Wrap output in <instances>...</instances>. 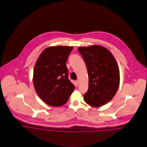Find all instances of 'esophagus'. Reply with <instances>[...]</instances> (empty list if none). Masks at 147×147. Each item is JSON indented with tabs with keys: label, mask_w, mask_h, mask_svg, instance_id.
I'll return each mask as SVG.
<instances>
[{
	"label": "esophagus",
	"mask_w": 147,
	"mask_h": 147,
	"mask_svg": "<svg viewBox=\"0 0 147 147\" xmlns=\"http://www.w3.org/2000/svg\"><path fill=\"white\" fill-rule=\"evenodd\" d=\"M75 83H76V85H79V81L76 80V81L75 82Z\"/></svg>",
	"instance_id": "34e87169"
}]
</instances>
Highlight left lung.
I'll use <instances>...</instances> for the list:
<instances>
[{"mask_svg": "<svg viewBox=\"0 0 147 147\" xmlns=\"http://www.w3.org/2000/svg\"><path fill=\"white\" fill-rule=\"evenodd\" d=\"M86 63L89 76L84 101L93 107H100L111 100L120 82L119 69L111 53L105 47L92 45L79 47Z\"/></svg>", "mask_w": 147, "mask_h": 147, "instance_id": "1", "label": "left lung"}]
</instances>
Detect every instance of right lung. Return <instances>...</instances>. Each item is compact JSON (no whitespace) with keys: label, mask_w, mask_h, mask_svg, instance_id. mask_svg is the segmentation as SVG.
<instances>
[{"label":"right lung","mask_w":147,"mask_h":147,"mask_svg":"<svg viewBox=\"0 0 147 147\" xmlns=\"http://www.w3.org/2000/svg\"><path fill=\"white\" fill-rule=\"evenodd\" d=\"M72 46H50L43 50L35 64L33 82L35 90L47 105L58 107L65 104L75 85L68 78L65 63Z\"/></svg>","instance_id":"add662e5"}]
</instances>
